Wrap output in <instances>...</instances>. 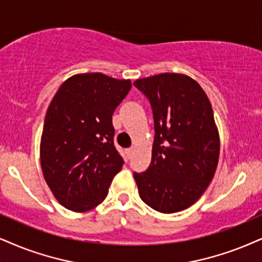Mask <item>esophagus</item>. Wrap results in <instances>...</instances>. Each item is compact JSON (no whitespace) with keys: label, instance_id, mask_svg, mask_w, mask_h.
I'll return each instance as SVG.
<instances>
[{"label":"esophagus","instance_id":"34e87169","mask_svg":"<svg viewBox=\"0 0 262 262\" xmlns=\"http://www.w3.org/2000/svg\"><path fill=\"white\" fill-rule=\"evenodd\" d=\"M133 152H134V148H133V147L127 148V150H125V154H127L128 158H130V157H132V155H133Z\"/></svg>","mask_w":262,"mask_h":262}]
</instances>
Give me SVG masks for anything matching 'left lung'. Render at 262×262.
Segmentation results:
<instances>
[{"instance_id":"obj_1","label":"left lung","mask_w":262,"mask_h":262,"mask_svg":"<svg viewBox=\"0 0 262 262\" xmlns=\"http://www.w3.org/2000/svg\"><path fill=\"white\" fill-rule=\"evenodd\" d=\"M134 85L150 100L155 122L150 167L134 173L139 194L160 213L181 211L200 200L219 162L211 104L201 85L183 74L155 75Z\"/></svg>"}]
</instances>
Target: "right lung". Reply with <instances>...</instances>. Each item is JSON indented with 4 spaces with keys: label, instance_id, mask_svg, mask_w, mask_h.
<instances>
[{
    "label": "right lung",
    "instance_id": "right-lung-1",
    "mask_svg": "<svg viewBox=\"0 0 262 262\" xmlns=\"http://www.w3.org/2000/svg\"><path fill=\"white\" fill-rule=\"evenodd\" d=\"M130 88V79L78 74L66 79L49 104L39 146L42 173L68 209L83 213L100 204L122 169L112 115Z\"/></svg>",
    "mask_w": 262,
    "mask_h": 262
}]
</instances>
